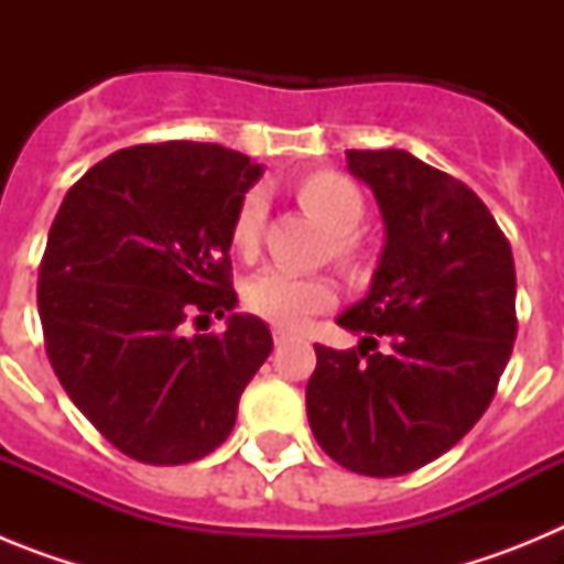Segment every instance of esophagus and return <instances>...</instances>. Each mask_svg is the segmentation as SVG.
Segmentation results:
<instances>
[{"label": "esophagus", "instance_id": "esophagus-1", "mask_svg": "<svg viewBox=\"0 0 564 564\" xmlns=\"http://www.w3.org/2000/svg\"><path fill=\"white\" fill-rule=\"evenodd\" d=\"M271 336H273V344H285L288 338H291V333H288V330H282V327H273V330H271Z\"/></svg>", "mask_w": 564, "mask_h": 564}]
</instances>
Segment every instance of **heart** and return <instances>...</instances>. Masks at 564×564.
<instances>
[{
	"label": "heart",
	"mask_w": 564,
	"mask_h": 564,
	"mask_svg": "<svg viewBox=\"0 0 564 564\" xmlns=\"http://www.w3.org/2000/svg\"><path fill=\"white\" fill-rule=\"evenodd\" d=\"M299 206L311 214L313 220L330 231V253L344 271H361L364 268V242L358 239L356 228L364 223L367 200L361 188L333 169H316L302 174L293 183ZM262 223H265V203L259 192H248L239 197L234 208L228 239L237 257L253 259L262 239ZM246 307L257 316L276 327H299L307 316L336 302V282L325 273H299L282 271V268H265L246 285Z\"/></svg>",
	"instance_id": "b5f03b06"
}]
</instances>
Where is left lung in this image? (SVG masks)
I'll return each instance as SVG.
<instances>
[{
  "label": "left lung",
  "mask_w": 564,
  "mask_h": 564,
  "mask_svg": "<svg viewBox=\"0 0 564 564\" xmlns=\"http://www.w3.org/2000/svg\"><path fill=\"white\" fill-rule=\"evenodd\" d=\"M387 246L370 293L338 316L352 350L316 344L307 421L356 475L398 477L449 452L495 398L517 338L511 246L466 183L403 149H347Z\"/></svg>",
  "instance_id": "left-lung-1"
}]
</instances>
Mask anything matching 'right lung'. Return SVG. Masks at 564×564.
Listing matches in <instances>:
<instances>
[{
    "label": "right lung",
    "mask_w": 564,
    "mask_h": 564,
    "mask_svg": "<svg viewBox=\"0 0 564 564\" xmlns=\"http://www.w3.org/2000/svg\"><path fill=\"white\" fill-rule=\"evenodd\" d=\"M259 177L220 143H141L109 154L64 197L39 268L44 350L69 401L132 460L181 466L228 437L273 350L265 322L186 336L237 305L231 228Z\"/></svg>",
    "instance_id": "right-lung-1"
}]
</instances>
